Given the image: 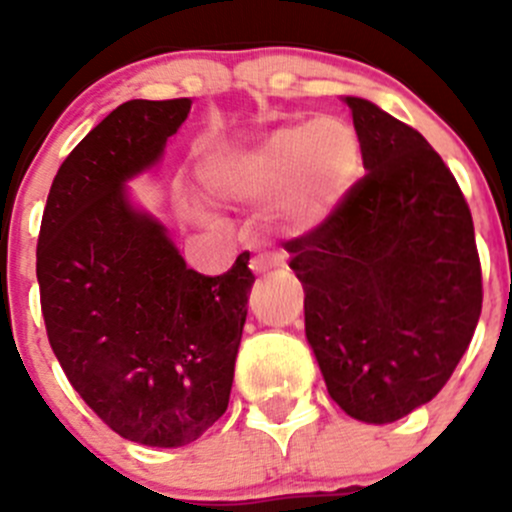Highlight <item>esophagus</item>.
<instances>
[{"label": "esophagus", "instance_id": "obj_1", "mask_svg": "<svg viewBox=\"0 0 512 512\" xmlns=\"http://www.w3.org/2000/svg\"><path fill=\"white\" fill-rule=\"evenodd\" d=\"M280 265H285V257L277 255V252H272V255L252 257L250 270L255 272V275H262V272H270V270H275V267H280Z\"/></svg>", "mask_w": 512, "mask_h": 512}]
</instances>
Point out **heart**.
I'll return each mask as SVG.
<instances>
[{"mask_svg":"<svg viewBox=\"0 0 512 512\" xmlns=\"http://www.w3.org/2000/svg\"><path fill=\"white\" fill-rule=\"evenodd\" d=\"M361 175V141L342 118L289 123L242 151L205 158L200 178L220 198H280L292 235H314L339 213Z\"/></svg>","mask_w":512,"mask_h":512,"instance_id":"obj_1","label":"heart"}]
</instances>
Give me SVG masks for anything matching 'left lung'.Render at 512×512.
<instances>
[{
	"mask_svg": "<svg viewBox=\"0 0 512 512\" xmlns=\"http://www.w3.org/2000/svg\"><path fill=\"white\" fill-rule=\"evenodd\" d=\"M344 103L369 173L332 223L287 252L329 396L381 426L446 386L476 332L483 287L471 210L441 156L376 103Z\"/></svg>",
	"mask_w": 512,
	"mask_h": 512,
	"instance_id": "8db88e82",
	"label": "left lung"
}]
</instances>
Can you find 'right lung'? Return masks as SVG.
Returning a JSON list of instances; mask_svg holds the SVG:
<instances>
[{"instance_id":"add662e5","label":"right lung","mask_w":512,"mask_h":512,"mask_svg":"<svg viewBox=\"0 0 512 512\" xmlns=\"http://www.w3.org/2000/svg\"><path fill=\"white\" fill-rule=\"evenodd\" d=\"M190 98H133L61 163L41 218L36 280L49 344L81 399L141 446L198 441L230 401L252 277L242 252L220 277L185 265L128 193L160 163Z\"/></svg>"}]
</instances>
